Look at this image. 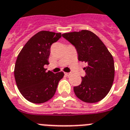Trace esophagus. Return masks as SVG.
I'll return each mask as SVG.
<instances>
[{
	"label": "esophagus",
	"instance_id": "obj_1",
	"mask_svg": "<svg viewBox=\"0 0 130 130\" xmlns=\"http://www.w3.org/2000/svg\"><path fill=\"white\" fill-rule=\"evenodd\" d=\"M64 74L66 76H68L70 75V73H68V72H64Z\"/></svg>",
	"mask_w": 130,
	"mask_h": 130
}]
</instances>
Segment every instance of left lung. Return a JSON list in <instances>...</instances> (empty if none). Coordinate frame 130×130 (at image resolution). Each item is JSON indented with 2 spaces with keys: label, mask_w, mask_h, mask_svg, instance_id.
Returning a JSON list of instances; mask_svg holds the SVG:
<instances>
[{
  "label": "left lung",
  "mask_w": 130,
  "mask_h": 130,
  "mask_svg": "<svg viewBox=\"0 0 130 130\" xmlns=\"http://www.w3.org/2000/svg\"><path fill=\"white\" fill-rule=\"evenodd\" d=\"M75 47L79 61L85 62L86 75L74 87L76 96L86 103L100 101L109 92L115 76L113 58L102 41L88 30L62 34Z\"/></svg>",
  "instance_id": "left-lung-1"
}]
</instances>
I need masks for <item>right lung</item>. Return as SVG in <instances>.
I'll return each instance as SVG.
<instances>
[{
  "label": "right lung",
  "instance_id": "1",
  "mask_svg": "<svg viewBox=\"0 0 130 130\" xmlns=\"http://www.w3.org/2000/svg\"><path fill=\"white\" fill-rule=\"evenodd\" d=\"M62 35L41 31L34 35L19 54L14 66L17 86L24 98L34 103H43L53 97L63 72L54 74L43 68L49 64L50 47Z\"/></svg>",
  "mask_w": 130,
  "mask_h": 130
}]
</instances>
